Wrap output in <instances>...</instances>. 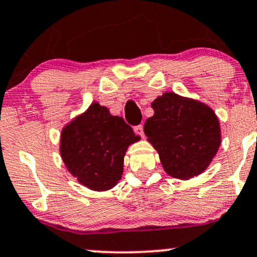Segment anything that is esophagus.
<instances>
[{
	"instance_id": "esophagus-1",
	"label": "esophagus",
	"mask_w": 257,
	"mask_h": 257,
	"mask_svg": "<svg viewBox=\"0 0 257 257\" xmlns=\"http://www.w3.org/2000/svg\"><path fill=\"white\" fill-rule=\"evenodd\" d=\"M134 131H135V134H136V135L141 136V137H143V136H144V131H143V126H142V125L135 126V127H134Z\"/></svg>"
}]
</instances>
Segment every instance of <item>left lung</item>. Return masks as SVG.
<instances>
[{
    "instance_id": "left-lung-1",
    "label": "left lung",
    "mask_w": 257,
    "mask_h": 257,
    "mask_svg": "<svg viewBox=\"0 0 257 257\" xmlns=\"http://www.w3.org/2000/svg\"><path fill=\"white\" fill-rule=\"evenodd\" d=\"M154 115L144 123L168 176L188 180L204 172L221 144L216 114L197 99L165 92L152 103Z\"/></svg>"
}]
</instances>
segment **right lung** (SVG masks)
<instances>
[{"label": "right lung", "instance_id": "obj_1", "mask_svg": "<svg viewBox=\"0 0 257 257\" xmlns=\"http://www.w3.org/2000/svg\"><path fill=\"white\" fill-rule=\"evenodd\" d=\"M141 140L121 116L92 102L61 131L60 155L72 176L93 191L116 185L123 172V158L131 144Z\"/></svg>", "mask_w": 257, "mask_h": 257}]
</instances>
